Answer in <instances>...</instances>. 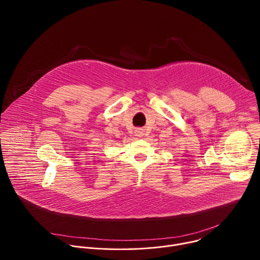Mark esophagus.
<instances>
[{
  "instance_id": "obj_1",
  "label": "esophagus",
  "mask_w": 260,
  "mask_h": 260,
  "mask_svg": "<svg viewBox=\"0 0 260 260\" xmlns=\"http://www.w3.org/2000/svg\"><path fill=\"white\" fill-rule=\"evenodd\" d=\"M136 133H137V135H138L139 137H141V136L143 135V132H142V129H137V131H136Z\"/></svg>"
}]
</instances>
